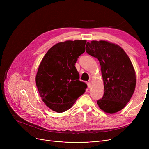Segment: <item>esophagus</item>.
I'll return each instance as SVG.
<instances>
[{
    "instance_id": "34e87169",
    "label": "esophagus",
    "mask_w": 149,
    "mask_h": 149,
    "mask_svg": "<svg viewBox=\"0 0 149 149\" xmlns=\"http://www.w3.org/2000/svg\"><path fill=\"white\" fill-rule=\"evenodd\" d=\"M87 84H88V88H89V89H90V88H91V82H88V83H87Z\"/></svg>"
}]
</instances>
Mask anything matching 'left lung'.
Instances as JSON below:
<instances>
[{"mask_svg":"<svg viewBox=\"0 0 149 149\" xmlns=\"http://www.w3.org/2000/svg\"><path fill=\"white\" fill-rule=\"evenodd\" d=\"M86 51L97 58L101 66L104 92L97 100L99 107L108 113L121 111L136 86L135 71L129 57L120 46L104 40L88 42Z\"/></svg>","mask_w":149,"mask_h":149,"instance_id":"left-lung-1","label":"left lung"}]
</instances>
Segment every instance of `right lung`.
Segmentation results:
<instances>
[{"label":"right lung","instance_id":"right-lung-1","mask_svg":"<svg viewBox=\"0 0 149 149\" xmlns=\"http://www.w3.org/2000/svg\"><path fill=\"white\" fill-rule=\"evenodd\" d=\"M86 40H68L54 45L43 58L36 76L45 104L58 113L68 111L83 95L87 84L79 80L75 65L85 51Z\"/></svg>","mask_w":149,"mask_h":149}]
</instances>
